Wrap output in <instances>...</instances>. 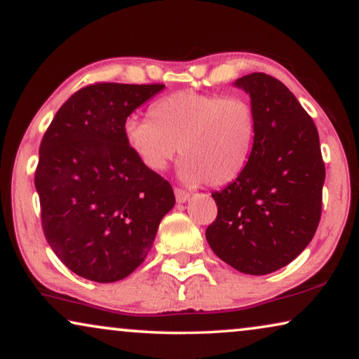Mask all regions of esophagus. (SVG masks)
<instances>
[{
  "label": "esophagus",
  "instance_id": "esophagus-1",
  "mask_svg": "<svg viewBox=\"0 0 359 359\" xmlns=\"http://www.w3.org/2000/svg\"><path fill=\"white\" fill-rule=\"evenodd\" d=\"M174 194H175V200H177V203H185V201L190 198V194L187 190L175 189Z\"/></svg>",
  "mask_w": 359,
  "mask_h": 359
}]
</instances>
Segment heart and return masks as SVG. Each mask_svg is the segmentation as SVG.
<instances>
[{
    "label": "heart",
    "mask_w": 359,
    "mask_h": 359,
    "mask_svg": "<svg viewBox=\"0 0 359 359\" xmlns=\"http://www.w3.org/2000/svg\"><path fill=\"white\" fill-rule=\"evenodd\" d=\"M148 117L127 120L123 135L149 170H164L177 149L179 177L190 185H228L249 165L257 117L244 97L180 90L151 105Z\"/></svg>",
    "instance_id": "1"
}]
</instances>
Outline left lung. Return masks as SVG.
<instances>
[{
    "mask_svg": "<svg viewBox=\"0 0 359 359\" xmlns=\"http://www.w3.org/2000/svg\"><path fill=\"white\" fill-rule=\"evenodd\" d=\"M257 117L249 165L213 191L218 216L206 229L216 255L247 275H266L309 245L320 221L325 165L312 118L281 81L265 73L236 79Z\"/></svg>",
    "mask_w": 359,
    "mask_h": 359,
    "instance_id": "1",
    "label": "left lung"
}]
</instances>
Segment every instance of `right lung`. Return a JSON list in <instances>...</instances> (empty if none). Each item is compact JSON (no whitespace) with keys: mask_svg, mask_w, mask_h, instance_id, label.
<instances>
[{"mask_svg":"<svg viewBox=\"0 0 359 359\" xmlns=\"http://www.w3.org/2000/svg\"><path fill=\"white\" fill-rule=\"evenodd\" d=\"M164 88L99 83L79 89L40 143L35 189L45 239L86 280L127 278L175 205L169 182L140 163L123 135L128 115Z\"/></svg>","mask_w":359,"mask_h":359,"instance_id":"obj_1","label":"right lung"}]
</instances>
